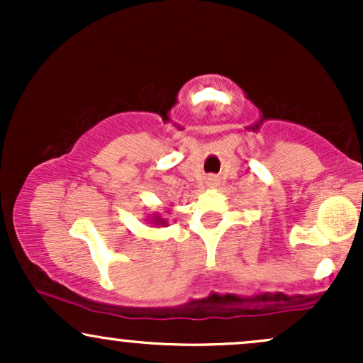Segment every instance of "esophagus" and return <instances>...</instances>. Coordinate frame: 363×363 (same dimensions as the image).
<instances>
[{"mask_svg":"<svg viewBox=\"0 0 363 363\" xmlns=\"http://www.w3.org/2000/svg\"><path fill=\"white\" fill-rule=\"evenodd\" d=\"M208 184H211V186L216 184V179L215 177H208Z\"/></svg>","mask_w":363,"mask_h":363,"instance_id":"1","label":"esophagus"}]
</instances>
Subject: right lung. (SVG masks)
<instances>
[{
  "label": "right lung",
  "instance_id": "add662e5",
  "mask_svg": "<svg viewBox=\"0 0 363 363\" xmlns=\"http://www.w3.org/2000/svg\"><path fill=\"white\" fill-rule=\"evenodd\" d=\"M152 220H153V223H155V225H167V222H165L164 218H160V216H158V215L153 216Z\"/></svg>",
  "mask_w": 363,
  "mask_h": 363
}]
</instances>
